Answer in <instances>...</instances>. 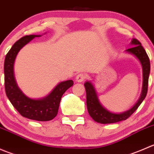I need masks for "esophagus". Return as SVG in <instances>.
<instances>
[{
	"label": "esophagus",
	"mask_w": 154,
	"mask_h": 154,
	"mask_svg": "<svg viewBox=\"0 0 154 154\" xmlns=\"http://www.w3.org/2000/svg\"><path fill=\"white\" fill-rule=\"evenodd\" d=\"M85 78H86L85 74H83V73H80V74H77V77H76V80H77L78 83H81V82H83V80H85Z\"/></svg>",
	"instance_id": "34e87169"
}]
</instances>
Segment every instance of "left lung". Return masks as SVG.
Wrapping results in <instances>:
<instances>
[{"label":"left lung","mask_w":154,"mask_h":154,"mask_svg":"<svg viewBox=\"0 0 154 154\" xmlns=\"http://www.w3.org/2000/svg\"><path fill=\"white\" fill-rule=\"evenodd\" d=\"M131 47L125 51L126 53L134 56L140 63L142 68V93L138 101L130 109L121 113H115L105 108L100 103L94 85L91 81H86L84 83L86 91V105L87 109L89 116L92 118L94 122L100 124H112L125 121L128 119L135 111L140 106L141 103L145 98L147 92L148 86V78L150 74V60L146 53L145 50L142 46V44L136 38H133L130 42Z\"/></svg>","instance_id":"1"}]
</instances>
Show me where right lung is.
<instances>
[{"instance_id": "right-lung-1", "label": "right lung", "mask_w": 154, "mask_h": 154, "mask_svg": "<svg viewBox=\"0 0 154 154\" xmlns=\"http://www.w3.org/2000/svg\"><path fill=\"white\" fill-rule=\"evenodd\" d=\"M41 35H25L12 45L4 60V83L5 91L13 106L23 116L31 120L48 122L57 116L62 96L72 86V80L61 82L47 96L33 99L27 97L18 86L14 74V63L18 52L24 45L35 37Z\"/></svg>"}]
</instances>
